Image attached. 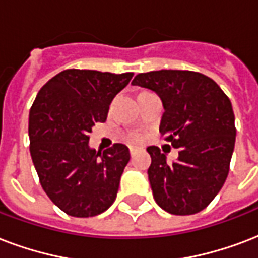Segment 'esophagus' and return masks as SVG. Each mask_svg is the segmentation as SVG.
<instances>
[{"label": "esophagus", "mask_w": 258, "mask_h": 258, "mask_svg": "<svg viewBox=\"0 0 258 258\" xmlns=\"http://www.w3.org/2000/svg\"><path fill=\"white\" fill-rule=\"evenodd\" d=\"M135 153H137V147H130V154H131V157H134Z\"/></svg>", "instance_id": "34e87169"}]
</instances>
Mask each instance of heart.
Here are the masks:
<instances>
[{
	"label": "heart",
	"instance_id": "b5f03b06",
	"mask_svg": "<svg viewBox=\"0 0 258 258\" xmlns=\"http://www.w3.org/2000/svg\"><path fill=\"white\" fill-rule=\"evenodd\" d=\"M131 139H133V141H138V139H139V137H138V135H135V137H133Z\"/></svg>",
	"mask_w": 258,
	"mask_h": 258
}]
</instances>
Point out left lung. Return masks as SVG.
<instances>
[{
    "mask_svg": "<svg viewBox=\"0 0 258 258\" xmlns=\"http://www.w3.org/2000/svg\"><path fill=\"white\" fill-rule=\"evenodd\" d=\"M133 85L158 94L164 105L160 133L180 149L178 158L169 164L158 147H147L155 202L173 215L198 214L214 200L229 174L235 145L229 97L210 77L188 70L141 73Z\"/></svg>",
    "mask_w": 258,
    "mask_h": 258,
    "instance_id": "8db88e82",
    "label": "left lung"
}]
</instances>
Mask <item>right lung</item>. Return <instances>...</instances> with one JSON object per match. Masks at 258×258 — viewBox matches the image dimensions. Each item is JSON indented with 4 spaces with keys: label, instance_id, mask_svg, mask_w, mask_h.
<instances>
[{
    "label": "right lung",
    "instance_id": "right-lung-1",
    "mask_svg": "<svg viewBox=\"0 0 258 258\" xmlns=\"http://www.w3.org/2000/svg\"><path fill=\"white\" fill-rule=\"evenodd\" d=\"M133 76L70 69L52 77L33 101L32 162L47 196L68 215H98L115 202L128 147L116 143L101 154L89 146V134L107 120L111 101Z\"/></svg>",
    "mask_w": 258,
    "mask_h": 258
}]
</instances>
